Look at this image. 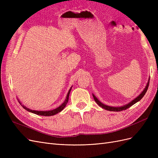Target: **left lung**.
<instances>
[{
    "label": "left lung",
    "instance_id": "obj_1",
    "mask_svg": "<svg viewBox=\"0 0 158 158\" xmlns=\"http://www.w3.org/2000/svg\"><path fill=\"white\" fill-rule=\"evenodd\" d=\"M149 82H150V79H149V80H148V84H147V85H146V88H145V89L143 90V92L138 95V96L136 98H135V99L134 100H132V101L131 102H130L128 104H127V105H125V106H123V107H110V106H106V105H104V104H103L102 103H101L100 102L99 100L97 99V98L95 96V95L93 94V97H94V100H95V102H96L99 106H100V107H102L103 109H105L106 110H108V111H123V110H126L127 109H128V108H129L130 107H131L132 106H133L134 104H135L136 102H139L140 100L144 97V95H145V94H146V92H147V89H148V86H149Z\"/></svg>",
    "mask_w": 158,
    "mask_h": 158
}]
</instances>
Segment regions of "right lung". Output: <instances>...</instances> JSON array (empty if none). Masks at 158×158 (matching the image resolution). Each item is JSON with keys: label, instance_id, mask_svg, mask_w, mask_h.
<instances>
[{"label": "right lung", "instance_id": "add662e5", "mask_svg": "<svg viewBox=\"0 0 158 158\" xmlns=\"http://www.w3.org/2000/svg\"><path fill=\"white\" fill-rule=\"evenodd\" d=\"M70 90H71V88H70V89H69V91L68 94H67V96H66V99H65L64 102L63 104H62L60 106H59V107H57V108L55 109L51 110V111H35V110H31V109H28V108L26 107L25 106H22V105L20 103V102H19V103H20L22 105V106L23 108H24L26 110H27V111H30V112H31V113H34V114H38V115H42V116H52V115H54V114H56V113H58L60 112V111H62V110H63V109L65 107V106H66V104H67V103H68V102H69V94H70Z\"/></svg>", "mask_w": 158, "mask_h": 158}]
</instances>
